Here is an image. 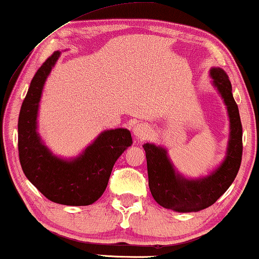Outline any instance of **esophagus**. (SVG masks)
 I'll use <instances>...</instances> for the list:
<instances>
[{
	"instance_id": "34e87169",
	"label": "esophagus",
	"mask_w": 259,
	"mask_h": 259,
	"mask_svg": "<svg viewBox=\"0 0 259 259\" xmlns=\"http://www.w3.org/2000/svg\"><path fill=\"white\" fill-rule=\"evenodd\" d=\"M150 133L151 132L148 126L144 125V123H138V125L134 126L133 128V134L138 140H145L148 136H150Z\"/></svg>"
}]
</instances>
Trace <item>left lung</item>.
Masks as SVG:
<instances>
[{"instance_id": "8db88e82", "label": "left lung", "mask_w": 259, "mask_h": 259, "mask_svg": "<svg viewBox=\"0 0 259 259\" xmlns=\"http://www.w3.org/2000/svg\"><path fill=\"white\" fill-rule=\"evenodd\" d=\"M210 75L224 99L230 119L228 151L221 166L204 178L186 179L173 167L165 148L150 143L143 145L152 196L160 206L177 212H197L214 204L233 183L242 162L243 130L231 82L221 68H212Z\"/></svg>"}]
</instances>
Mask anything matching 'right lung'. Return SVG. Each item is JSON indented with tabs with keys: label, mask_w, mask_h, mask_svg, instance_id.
Wrapping results in <instances>:
<instances>
[{
	"label": "right lung",
	"mask_w": 259,
	"mask_h": 259,
	"mask_svg": "<svg viewBox=\"0 0 259 259\" xmlns=\"http://www.w3.org/2000/svg\"><path fill=\"white\" fill-rule=\"evenodd\" d=\"M60 52L46 60L31 80L19 115V157L28 180L54 203L70 206L93 204L105 192L113 166L132 145L126 128L108 130L79 157L65 160L56 157L42 143L37 133L38 102L46 79L58 61Z\"/></svg>",
	"instance_id": "add662e5"
}]
</instances>
